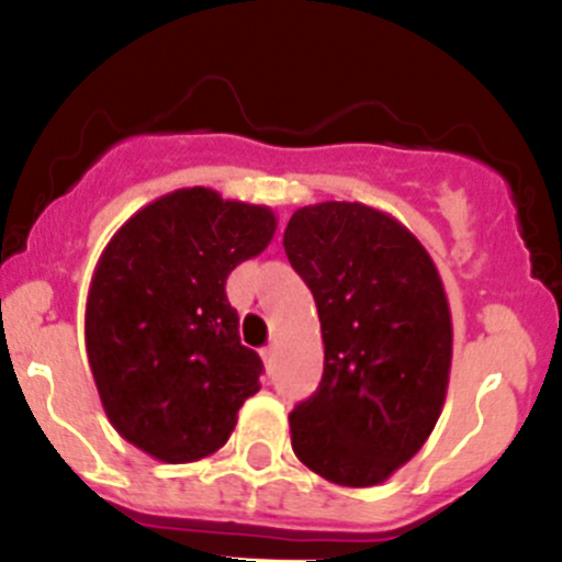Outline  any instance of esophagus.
Wrapping results in <instances>:
<instances>
[{
	"label": "esophagus",
	"instance_id": "34e87169",
	"mask_svg": "<svg viewBox=\"0 0 562 562\" xmlns=\"http://www.w3.org/2000/svg\"><path fill=\"white\" fill-rule=\"evenodd\" d=\"M260 359H263V367L271 372V367H274V348H263L260 350Z\"/></svg>",
	"mask_w": 562,
	"mask_h": 562
}]
</instances>
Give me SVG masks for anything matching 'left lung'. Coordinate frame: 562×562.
Listing matches in <instances>:
<instances>
[{"mask_svg":"<svg viewBox=\"0 0 562 562\" xmlns=\"http://www.w3.org/2000/svg\"><path fill=\"white\" fill-rule=\"evenodd\" d=\"M282 247L323 334L321 386L291 413L293 451L331 484H383L443 411L454 334L438 269L400 220L364 203L296 209Z\"/></svg>","mask_w":562,"mask_h":562,"instance_id":"left-lung-1","label":"left lung"}]
</instances>
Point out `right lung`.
Returning <instances> with one entry per match:
<instances>
[{
	"instance_id": "obj_1",
	"label": "right lung",
	"mask_w": 562,
	"mask_h": 562,
	"mask_svg": "<svg viewBox=\"0 0 562 562\" xmlns=\"http://www.w3.org/2000/svg\"><path fill=\"white\" fill-rule=\"evenodd\" d=\"M269 206L187 187L113 234L87 299V356L108 422L168 464L223 449L260 389L225 280L274 239Z\"/></svg>"
}]
</instances>
